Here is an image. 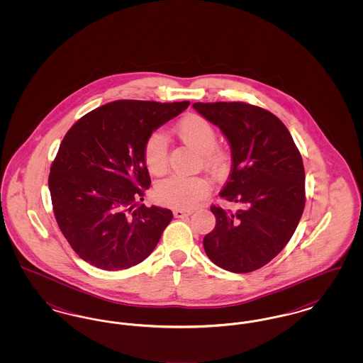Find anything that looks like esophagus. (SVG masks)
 <instances>
[{"label":"esophagus","mask_w":363,"mask_h":363,"mask_svg":"<svg viewBox=\"0 0 363 363\" xmlns=\"http://www.w3.org/2000/svg\"><path fill=\"white\" fill-rule=\"evenodd\" d=\"M190 213H191V211H184V209H175L174 211V216L175 218H185V216H189Z\"/></svg>","instance_id":"obj_1"}]
</instances>
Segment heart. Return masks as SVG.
Returning a JSON list of instances; mask_svg holds the SVG:
<instances>
[{
  "label": "heart",
  "instance_id": "1",
  "mask_svg": "<svg viewBox=\"0 0 363 363\" xmlns=\"http://www.w3.org/2000/svg\"><path fill=\"white\" fill-rule=\"evenodd\" d=\"M175 133L190 150L200 154L201 163L211 173H223L227 167V154L216 147V130L200 116H188L177 123ZM143 157L148 172L154 175L164 173L169 164L167 140L154 132L145 140ZM209 193V184L201 177H169L160 181L154 190V197L160 206L189 209L203 201Z\"/></svg>",
  "mask_w": 363,
  "mask_h": 363
}]
</instances>
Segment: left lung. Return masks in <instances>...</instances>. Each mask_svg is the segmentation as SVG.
<instances>
[{"label":"left lung","instance_id":"obj_1","mask_svg":"<svg viewBox=\"0 0 363 363\" xmlns=\"http://www.w3.org/2000/svg\"><path fill=\"white\" fill-rule=\"evenodd\" d=\"M193 107L230 143L231 173L220 197L240 207L211 206L216 225L204 250L225 271H256L277 257L299 223L306 200L302 156L286 125L265 108L245 102Z\"/></svg>","mask_w":363,"mask_h":363}]
</instances>
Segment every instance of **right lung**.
Returning <instances> with one entry per match:
<instances>
[{
    "instance_id": "obj_1",
    "label": "right lung",
    "mask_w": 363,
    "mask_h": 363,
    "mask_svg": "<svg viewBox=\"0 0 363 363\" xmlns=\"http://www.w3.org/2000/svg\"><path fill=\"white\" fill-rule=\"evenodd\" d=\"M190 102L116 101L82 117L62 140L49 175L60 230L80 259L104 271L147 259L173 219L145 207L151 178L143 148L148 136Z\"/></svg>"
}]
</instances>
